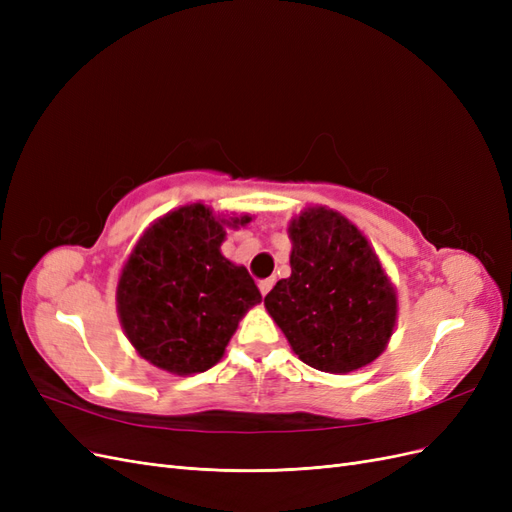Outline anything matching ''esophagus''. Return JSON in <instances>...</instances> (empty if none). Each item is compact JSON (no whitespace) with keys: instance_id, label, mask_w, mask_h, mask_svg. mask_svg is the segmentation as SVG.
<instances>
[{"instance_id":"1","label":"esophagus","mask_w":512,"mask_h":512,"mask_svg":"<svg viewBox=\"0 0 512 512\" xmlns=\"http://www.w3.org/2000/svg\"><path fill=\"white\" fill-rule=\"evenodd\" d=\"M258 288H260V294H262V297H267L269 290L273 288V280H260V282H258Z\"/></svg>"}]
</instances>
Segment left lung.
<instances>
[{
    "label": "left lung",
    "instance_id": "obj_1",
    "mask_svg": "<svg viewBox=\"0 0 512 512\" xmlns=\"http://www.w3.org/2000/svg\"><path fill=\"white\" fill-rule=\"evenodd\" d=\"M290 277L265 307L294 354L327 374L374 363L397 324V288L378 254L346 215L307 207L288 224Z\"/></svg>",
    "mask_w": 512,
    "mask_h": 512
}]
</instances>
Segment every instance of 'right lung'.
Returning a JSON list of instances; mask_svg holds the SVG:
<instances>
[{"label": "right lung", "instance_id": "right-lung-1", "mask_svg": "<svg viewBox=\"0 0 512 512\" xmlns=\"http://www.w3.org/2000/svg\"><path fill=\"white\" fill-rule=\"evenodd\" d=\"M250 222V213L215 215L190 203L138 237L117 282L119 322L138 356L173 376L222 359L241 318L262 301L247 269L220 250L226 228Z\"/></svg>", "mask_w": 512, "mask_h": 512}]
</instances>
